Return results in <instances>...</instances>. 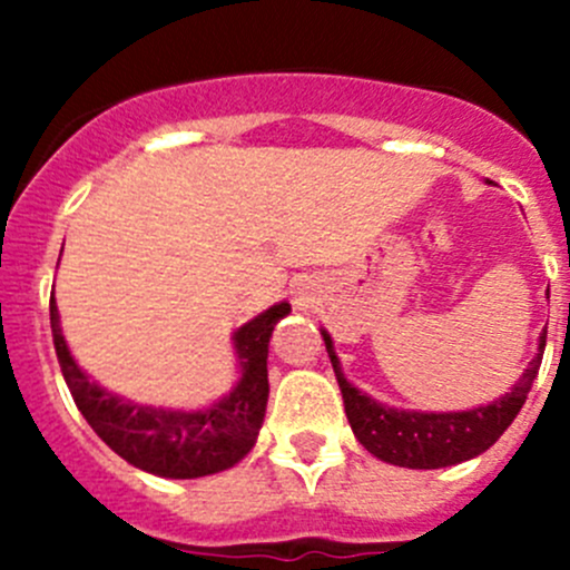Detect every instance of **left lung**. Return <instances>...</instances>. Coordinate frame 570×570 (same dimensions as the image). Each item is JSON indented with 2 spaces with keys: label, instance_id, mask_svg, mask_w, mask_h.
<instances>
[{
  "label": "left lung",
  "instance_id": "left-lung-1",
  "mask_svg": "<svg viewBox=\"0 0 570 570\" xmlns=\"http://www.w3.org/2000/svg\"><path fill=\"white\" fill-rule=\"evenodd\" d=\"M327 358L336 372L342 389L344 413L353 428L355 439L366 452L381 458L383 463L402 465V469H444L471 458L482 455L488 446L499 441V435L513 424L521 405L527 402L532 381L538 377L540 355L546 347V331L540 333L538 353L524 370V375L513 383L510 392L488 405L469 407V411H405V407L383 405L370 394L355 389L344 377L338 355L333 350L331 333L322 331Z\"/></svg>",
  "mask_w": 570,
  "mask_h": 570
}]
</instances>
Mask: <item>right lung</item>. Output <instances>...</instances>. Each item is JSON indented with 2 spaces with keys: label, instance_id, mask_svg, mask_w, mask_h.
Instances as JSON below:
<instances>
[{
  "label": "right lung",
  "instance_id": "right-lung-1",
  "mask_svg": "<svg viewBox=\"0 0 570 570\" xmlns=\"http://www.w3.org/2000/svg\"><path fill=\"white\" fill-rule=\"evenodd\" d=\"M289 312V303L281 301L237 327L232 342L239 381L234 383L232 392L200 411H178V407L140 405V402L124 400L90 381L88 372L73 361L68 350L55 297L49 301L57 361L82 416L115 455H120L135 469L168 476V480L217 474L237 465L253 450L269 396V336L275 331V322L284 320Z\"/></svg>",
  "mask_w": 570,
  "mask_h": 570
}]
</instances>
